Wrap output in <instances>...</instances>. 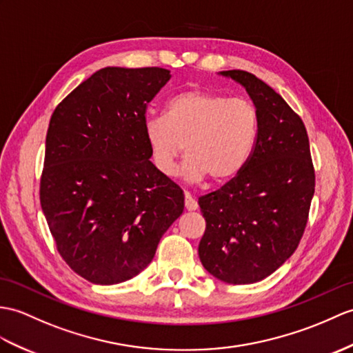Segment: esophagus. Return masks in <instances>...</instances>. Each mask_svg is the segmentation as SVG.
<instances>
[{
    "label": "esophagus",
    "mask_w": 353,
    "mask_h": 353,
    "mask_svg": "<svg viewBox=\"0 0 353 353\" xmlns=\"http://www.w3.org/2000/svg\"><path fill=\"white\" fill-rule=\"evenodd\" d=\"M185 208H186V210H190V212L199 209V203L195 201V199L190 192L185 194Z\"/></svg>",
    "instance_id": "esophagus-1"
}]
</instances>
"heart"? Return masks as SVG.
Segmentation results:
<instances>
[{
	"mask_svg": "<svg viewBox=\"0 0 353 353\" xmlns=\"http://www.w3.org/2000/svg\"><path fill=\"white\" fill-rule=\"evenodd\" d=\"M259 134V111L247 99L186 90L165 105L162 117L144 123V137L153 165L163 176H174L183 150V174L191 182L210 177L227 182L247 163Z\"/></svg>",
	"mask_w": 353,
	"mask_h": 353,
	"instance_id": "heart-1",
	"label": "heart"
}]
</instances>
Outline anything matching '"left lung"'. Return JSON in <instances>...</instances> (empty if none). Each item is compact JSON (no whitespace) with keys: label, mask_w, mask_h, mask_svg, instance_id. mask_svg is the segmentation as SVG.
<instances>
[{"label":"left lung","mask_w":353,"mask_h":353,"mask_svg":"<svg viewBox=\"0 0 353 353\" xmlns=\"http://www.w3.org/2000/svg\"><path fill=\"white\" fill-rule=\"evenodd\" d=\"M219 75L247 90L259 111V134L237 176L199 199L206 219L199 256L218 280L251 284L275 272L298 248L316 177L307 129L288 102L252 73Z\"/></svg>","instance_id":"1"}]
</instances>
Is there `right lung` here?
<instances>
[{
  "label": "right lung",
  "instance_id": "obj_1",
  "mask_svg": "<svg viewBox=\"0 0 353 353\" xmlns=\"http://www.w3.org/2000/svg\"><path fill=\"white\" fill-rule=\"evenodd\" d=\"M162 68H105L57 106L46 134L40 204L60 256L93 284L149 266L185 196L150 161L145 108Z\"/></svg>",
  "mask_w": 353,
  "mask_h": 353
}]
</instances>
